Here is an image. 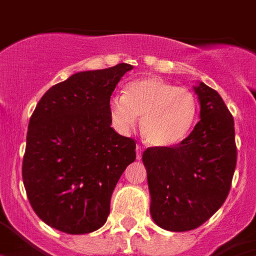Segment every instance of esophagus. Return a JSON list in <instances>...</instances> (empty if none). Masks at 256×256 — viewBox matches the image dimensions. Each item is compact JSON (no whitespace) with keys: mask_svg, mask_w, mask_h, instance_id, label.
I'll return each instance as SVG.
<instances>
[{"mask_svg":"<svg viewBox=\"0 0 256 256\" xmlns=\"http://www.w3.org/2000/svg\"><path fill=\"white\" fill-rule=\"evenodd\" d=\"M143 150H144V148H143L140 144H138V146H136V160H140V159H142Z\"/></svg>","mask_w":256,"mask_h":256,"instance_id":"obj_1","label":"esophagus"}]
</instances>
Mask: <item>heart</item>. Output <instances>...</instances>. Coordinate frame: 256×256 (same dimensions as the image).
Returning a JSON list of instances; mask_svg holds the SVG:
<instances>
[{
    "label": "heart",
    "instance_id": "1",
    "mask_svg": "<svg viewBox=\"0 0 256 256\" xmlns=\"http://www.w3.org/2000/svg\"><path fill=\"white\" fill-rule=\"evenodd\" d=\"M198 113L196 96L156 76L130 81L124 94L109 101L112 124L120 132H130L140 118V132L148 144L162 148L184 142L194 128Z\"/></svg>",
    "mask_w": 256,
    "mask_h": 256
}]
</instances>
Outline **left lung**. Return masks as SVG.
Masks as SVG:
<instances>
[{
    "label": "left lung",
    "mask_w": 256,
    "mask_h": 256,
    "mask_svg": "<svg viewBox=\"0 0 256 256\" xmlns=\"http://www.w3.org/2000/svg\"><path fill=\"white\" fill-rule=\"evenodd\" d=\"M200 121L188 138L142 155L150 213L159 228L188 232L202 225L225 202L236 164L234 120L221 96L201 81L193 85Z\"/></svg>",
    "instance_id": "8db88e82"
}]
</instances>
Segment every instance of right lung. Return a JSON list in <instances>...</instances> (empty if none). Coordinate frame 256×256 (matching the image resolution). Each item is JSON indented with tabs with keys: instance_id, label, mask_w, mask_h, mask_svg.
Segmentation results:
<instances>
[{
	"instance_id": "obj_1",
	"label": "right lung",
	"mask_w": 256,
	"mask_h": 256,
	"mask_svg": "<svg viewBox=\"0 0 256 256\" xmlns=\"http://www.w3.org/2000/svg\"><path fill=\"white\" fill-rule=\"evenodd\" d=\"M132 66L82 70L43 94L30 118L22 178L42 221L67 234L100 229L128 164L134 139L117 134L110 96Z\"/></svg>"
}]
</instances>
